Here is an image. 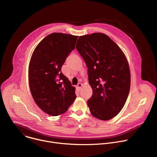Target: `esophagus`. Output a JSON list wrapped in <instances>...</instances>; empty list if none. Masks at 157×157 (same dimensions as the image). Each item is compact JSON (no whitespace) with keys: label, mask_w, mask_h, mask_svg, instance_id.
Masks as SVG:
<instances>
[{"label":"esophagus","mask_w":157,"mask_h":157,"mask_svg":"<svg viewBox=\"0 0 157 157\" xmlns=\"http://www.w3.org/2000/svg\"><path fill=\"white\" fill-rule=\"evenodd\" d=\"M82 84L81 83H80V82H79L78 84V87L79 88V89H81V87H82Z\"/></svg>","instance_id":"34e87169"}]
</instances>
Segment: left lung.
<instances>
[{
    "mask_svg": "<svg viewBox=\"0 0 157 157\" xmlns=\"http://www.w3.org/2000/svg\"><path fill=\"white\" fill-rule=\"evenodd\" d=\"M76 48L87 67L93 95L87 101L91 114L107 121L124 106L130 87L127 60L117 44L101 33L81 36Z\"/></svg>",
    "mask_w": 157,
    "mask_h": 157,
    "instance_id": "8db88e82",
    "label": "left lung"
}]
</instances>
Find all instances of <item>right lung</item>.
<instances>
[{"instance_id": "add662e5", "label": "right lung", "mask_w": 157, "mask_h": 157, "mask_svg": "<svg viewBox=\"0 0 157 157\" xmlns=\"http://www.w3.org/2000/svg\"><path fill=\"white\" fill-rule=\"evenodd\" d=\"M78 36L53 33L35 49L29 70L30 91L38 106L47 114H64L75 100V87L62 73L61 67L72 50Z\"/></svg>"}]
</instances>
